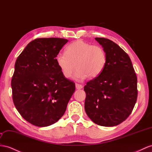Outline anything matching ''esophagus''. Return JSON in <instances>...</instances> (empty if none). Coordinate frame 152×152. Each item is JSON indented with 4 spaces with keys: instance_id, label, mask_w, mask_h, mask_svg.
I'll use <instances>...</instances> for the list:
<instances>
[{
    "instance_id": "34e87169",
    "label": "esophagus",
    "mask_w": 152,
    "mask_h": 152,
    "mask_svg": "<svg viewBox=\"0 0 152 152\" xmlns=\"http://www.w3.org/2000/svg\"><path fill=\"white\" fill-rule=\"evenodd\" d=\"M83 87L82 85H80L79 83H76V89H81V88H82Z\"/></svg>"
}]
</instances>
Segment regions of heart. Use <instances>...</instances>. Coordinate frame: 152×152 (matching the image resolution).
<instances>
[{"label": "heart", "mask_w": 152, "mask_h": 152, "mask_svg": "<svg viewBox=\"0 0 152 152\" xmlns=\"http://www.w3.org/2000/svg\"><path fill=\"white\" fill-rule=\"evenodd\" d=\"M105 50L102 46L92 45L81 40L72 42L67 45L65 53H58L55 57L58 67L67 78L71 77L77 67L74 78L82 81L88 76L91 78L98 76L107 64Z\"/></svg>", "instance_id": "1"}]
</instances>
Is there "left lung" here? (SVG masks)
Wrapping results in <instances>:
<instances>
[{"label": "left lung", "mask_w": 152, "mask_h": 152, "mask_svg": "<svg viewBox=\"0 0 152 152\" xmlns=\"http://www.w3.org/2000/svg\"><path fill=\"white\" fill-rule=\"evenodd\" d=\"M107 54L100 75L84 87L85 110L100 126H114L130 115L137 98V78L129 56L109 39L96 38Z\"/></svg>", "instance_id": "left-lung-1"}]
</instances>
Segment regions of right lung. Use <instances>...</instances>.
<instances>
[{"mask_svg":"<svg viewBox=\"0 0 152 152\" xmlns=\"http://www.w3.org/2000/svg\"><path fill=\"white\" fill-rule=\"evenodd\" d=\"M68 40L37 38L17 58L11 79L13 101L29 123L48 126L59 120L75 91V83L66 78L55 57Z\"/></svg>","mask_w":152,"mask_h":152,"instance_id":"1","label":"right lung"}]
</instances>
